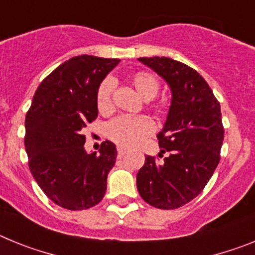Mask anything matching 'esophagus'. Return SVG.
Returning <instances> with one entry per match:
<instances>
[{
    "mask_svg": "<svg viewBox=\"0 0 255 255\" xmlns=\"http://www.w3.org/2000/svg\"><path fill=\"white\" fill-rule=\"evenodd\" d=\"M125 154H126L125 149H123V148H117V157H119V158H123Z\"/></svg>",
    "mask_w": 255,
    "mask_h": 255,
    "instance_id": "obj_1",
    "label": "esophagus"
}]
</instances>
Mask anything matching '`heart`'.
<instances>
[{
	"mask_svg": "<svg viewBox=\"0 0 255 255\" xmlns=\"http://www.w3.org/2000/svg\"><path fill=\"white\" fill-rule=\"evenodd\" d=\"M128 82L144 100L154 98L161 87L158 78L149 71H136L128 78ZM112 92H114V84L111 79H105L98 85L96 102L97 108L101 114H110L114 110ZM153 130L154 125L145 116L119 117L110 123L107 128V135L117 145L131 148L145 140L152 134Z\"/></svg>",
	"mask_w": 255,
	"mask_h": 255,
	"instance_id": "b5f03b06",
	"label": "heart"
}]
</instances>
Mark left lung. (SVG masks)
<instances>
[{
  "mask_svg": "<svg viewBox=\"0 0 255 255\" xmlns=\"http://www.w3.org/2000/svg\"><path fill=\"white\" fill-rule=\"evenodd\" d=\"M168 83L170 111L158 132V157L145 155L136 175L140 197L159 209L185 206L202 193L221 158L225 129L220 102L208 83L188 65L168 57H140ZM162 152H167L163 157Z\"/></svg>",
  "mask_w": 255,
  "mask_h": 255,
  "instance_id": "1",
  "label": "left lung"
}]
</instances>
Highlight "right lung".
<instances>
[{"mask_svg": "<svg viewBox=\"0 0 255 255\" xmlns=\"http://www.w3.org/2000/svg\"><path fill=\"white\" fill-rule=\"evenodd\" d=\"M119 62L89 55L70 58L43 79L26 112L29 170L44 194L62 208L88 209L105 197L116 147L106 140L100 153L88 154L83 131L98 116V85Z\"/></svg>", "mask_w": 255, "mask_h": 255, "instance_id": "1", "label": "right lung"}]
</instances>
